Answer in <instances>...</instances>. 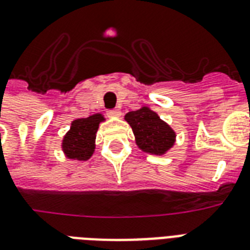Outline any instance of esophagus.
<instances>
[{
    "label": "esophagus",
    "instance_id": "obj_1",
    "mask_svg": "<svg viewBox=\"0 0 250 250\" xmlns=\"http://www.w3.org/2000/svg\"><path fill=\"white\" fill-rule=\"evenodd\" d=\"M106 114L109 115V117H113V118H117V117H121V110H118V109H109L108 112H106Z\"/></svg>",
    "mask_w": 250,
    "mask_h": 250
}]
</instances>
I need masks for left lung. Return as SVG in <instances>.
Here are the masks:
<instances>
[{
    "label": "left lung",
    "instance_id": "1",
    "mask_svg": "<svg viewBox=\"0 0 250 250\" xmlns=\"http://www.w3.org/2000/svg\"><path fill=\"white\" fill-rule=\"evenodd\" d=\"M125 118L135 133L136 144L145 152L163 155L174 145L175 133L173 129L146 106L127 113Z\"/></svg>",
    "mask_w": 250,
    "mask_h": 250
}]
</instances>
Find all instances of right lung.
<instances>
[{
  "instance_id": "right-lung-1",
  "label": "right lung",
  "mask_w": 250,
  "mask_h": 250,
  "mask_svg": "<svg viewBox=\"0 0 250 250\" xmlns=\"http://www.w3.org/2000/svg\"><path fill=\"white\" fill-rule=\"evenodd\" d=\"M102 114H93L87 118L72 122L71 129L63 138L62 148L70 159L85 161L90 159L95 148V136L103 121Z\"/></svg>"
}]
</instances>
